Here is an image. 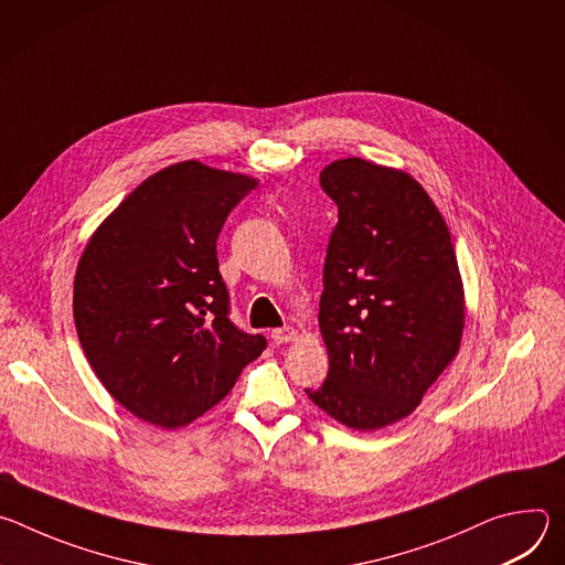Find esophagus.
I'll return each mask as SVG.
<instances>
[{
	"label": "esophagus",
	"instance_id": "34e87169",
	"mask_svg": "<svg viewBox=\"0 0 565 565\" xmlns=\"http://www.w3.org/2000/svg\"><path fill=\"white\" fill-rule=\"evenodd\" d=\"M270 338L277 342V344H284V342H295L297 340V331L292 327H284V329H275L270 333Z\"/></svg>",
	"mask_w": 565,
	"mask_h": 565
}]
</instances>
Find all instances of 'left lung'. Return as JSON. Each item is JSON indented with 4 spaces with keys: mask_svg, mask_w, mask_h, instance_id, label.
<instances>
[{
    "mask_svg": "<svg viewBox=\"0 0 565 565\" xmlns=\"http://www.w3.org/2000/svg\"><path fill=\"white\" fill-rule=\"evenodd\" d=\"M319 183L340 221L319 299L329 377L306 395L340 425L375 431L412 416L458 355L462 277L440 210L409 172L342 158Z\"/></svg>",
    "mask_w": 565,
    "mask_h": 565,
    "instance_id": "left-lung-1",
    "label": "left lung"
}]
</instances>
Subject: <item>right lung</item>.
I'll use <instances>...</instances> for the list:
<instances>
[{"label":"right lung","mask_w":565,"mask_h":565,"mask_svg":"<svg viewBox=\"0 0 565 565\" xmlns=\"http://www.w3.org/2000/svg\"><path fill=\"white\" fill-rule=\"evenodd\" d=\"M259 179L183 160L145 179L89 236L73 281L83 351L136 418L179 429L266 349L227 319L216 236Z\"/></svg>","instance_id":"obj_1"}]
</instances>
